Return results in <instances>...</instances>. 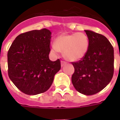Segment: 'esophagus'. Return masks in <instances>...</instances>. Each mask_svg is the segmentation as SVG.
Masks as SVG:
<instances>
[{
	"instance_id": "1",
	"label": "esophagus",
	"mask_w": 120,
	"mask_h": 120,
	"mask_svg": "<svg viewBox=\"0 0 120 120\" xmlns=\"http://www.w3.org/2000/svg\"><path fill=\"white\" fill-rule=\"evenodd\" d=\"M67 64V62H65V61H61V66L62 67H64Z\"/></svg>"
}]
</instances>
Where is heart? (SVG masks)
<instances>
[{
    "mask_svg": "<svg viewBox=\"0 0 120 120\" xmlns=\"http://www.w3.org/2000/svg\"><path fill=\"white\" fill-rule=\"evenodd\" d=\"M89 39L83 33L62 34L55 39L51 45V50L55 54L64 52L66 60L77 62L83 58L89 49Z\"/></svg>",
    "mask_w": 120,
    "mask_h": 120,
    "instance_id": "b5f03b06",
    "label": "heart"
}]
</instances>
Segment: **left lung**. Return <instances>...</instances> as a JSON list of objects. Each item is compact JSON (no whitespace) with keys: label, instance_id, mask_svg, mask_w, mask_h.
Listing matches in <instances>:
<instances>
[{"label":"left lung","instance_id":"left-lung-1","mask_svg":"<svg viewBox=\"0 0 120 120\" xmlns=\"http://www.w3.org/2000/svg\"><path fill=\"white\" fill-rule=\"evenodd\" d=\"M85 32L89 39V49L83 58L72 62L75 71L71 82L80 93L92 95L106 87L113 78L114 50L104 35L91 30Z\"/></svg>","mask_w":120,"mask_h":120}]
</instances>
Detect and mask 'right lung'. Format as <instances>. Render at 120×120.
<instances>
[{"label":"right lung","mask_w":120,"mask_h":120,"mask_svg":"<svg viewBox=\"0 0 120 120\" xmlns=\"http://www.w3.org/2000/svg\"><path fill=\"white\" fill-rule=\"evenodd\" d=\"M51 34L47 29L18 35L7 53L8 75L22 92L35 95L47 91L60 70L59 59H49Z\"/></svg>","instance_id":"right-lung-1"}]
</instances>
